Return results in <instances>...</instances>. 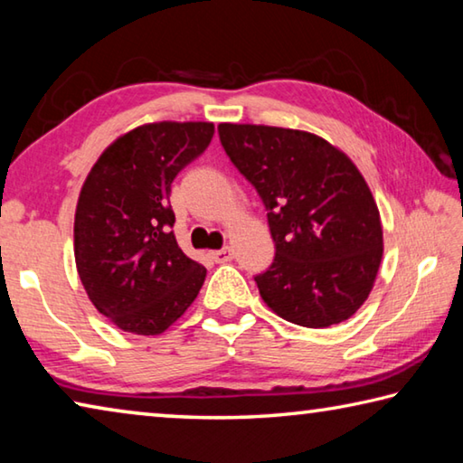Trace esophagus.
Instances as JSON below:
<instances>
[{"instance_id":"34e87169","label":"esophagus","mask_w":463,"mask_h":463,"mask_svg":"<svg viewBox=\"0 0 463 463\" xmlns=\"http://www.w3.org/2000/svg\"><path fill=\"white\" fill-rule=\"evenodd\" d=\"M232 257H234V253H232V249H221V250H214L213 253V260L216 261V263H229V261H232Z\"/></svg>"}]
</instances>
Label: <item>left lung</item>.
Listing matches in <instances>:
<instances>
[{
	"mask_svg": "<svg viewBox=\"0 0 463 463\" xmlns=\"http://www.w3.org/2000/svg\"><path fill=\"white\" fill-rule=\"evenodd\" d=\"M218 135L268 210L276 257L255 276L263 302L308 328L354 317L383 253L378 206L355 163L304 130L222 122Z\"/></svg>",
	"mask_w": 463,
	"mask_h": 463,
	"instance_id": "left-lung-1",
	"label": "left lung"
}]
</instances>
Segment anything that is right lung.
I'll return each mask as SVG.
<instances>
[{
	"mask_svg": "<svg viewBox=\"0 0 463 463\" xmlns=\"http://www.w3.org/2000/svg\"><path fill=\"white\" fill-rule=\"evenodd\" d=\"M213 135V122L143 124L116 138L85 177L73 229L77 273L93 307L122 331H167L206 279L169 231V194Z\"/></svg>",
	"mask_w": 463,
	"mask_h": 463,
	"instance_id": "add662e5",
	"label": "right lung"
}]
</instances>
